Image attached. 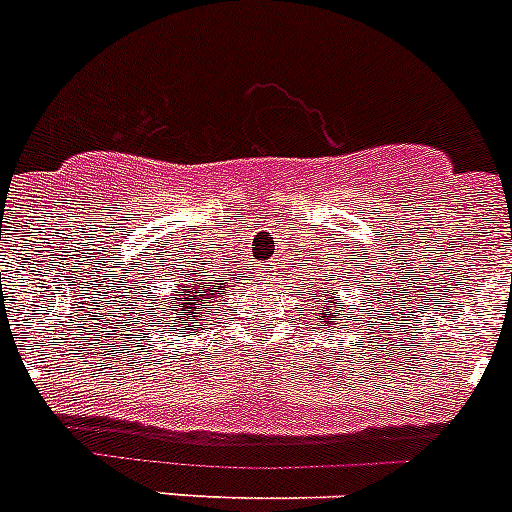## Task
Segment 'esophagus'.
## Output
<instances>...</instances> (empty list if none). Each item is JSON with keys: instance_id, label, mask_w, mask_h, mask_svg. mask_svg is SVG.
Returning <instances> with one entry per match:
<instances>
[{"instance_id": "obj_1", "label": "esophagus", "mask_w": 512, "mask_h": 512, "mask_svg": "<svg viewBox=\"0 0 512 512\" xmlns=\"http://www.w3.org/2000/svg\"><path fill=\"white\" fill-rule=\"evenodd\" d=\"M276 271H274V266H264V269H261V276H274Z\"/></svg>"}]
</instances>
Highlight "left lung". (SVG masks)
<instances>
[{"mask_svg": "<svg viewBox=\"0 0 512 512\" xmlns=\"http://www.w3.org/2000/svg\"><path fill=\"white\" fill-rule=\"evenodd\" d=\"M314 256V253H312ZM327 264H314L309 266L312 271V279H309L307 292L299 289L304 294V302H312V314H317V320H320L322 327H337L340 330V317H345L348 312H355L358 304L348 302V299H342L340 302V292L342 289L350 287V281H353V274L348 269L337 271L335 269V259H332L330 253H327ZM360 287V284H358ZM355 297V292H353ZM368 297V294H365ZM360 320V314H355L353 322Z\"/></svg>", "mask_w": 512, "mask_h": 512, "instance_id": "1", "label": "left lung"}]
</instances>
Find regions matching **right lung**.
<instances>
[{
	"label": "right lung",
	"instance_id": "add662e5",
	"mask_svg": "<svg viewBox=\"0 0 512 512\" xmlns=\"http://www.w3.org/2000/svg\"><path fill=\"white\" fill-rule=\"evenodd\" d=\"M172 276L170 289L172 292H164V297H157L154 292H149V297L144 299L142 312L144 314V327H149V332L154 335H167V332H175V335L185 337L190 330H198L205 322H210L213 317L215 302L223 297L228 289H231V281H236V274L231 271L228 279H218L215 274H210L208 269L195 261V264L187 269L182 266L177 274Z\"/></svg>",
	"mask_w": 512,
	"mask_h": 512
}]
</instances>
